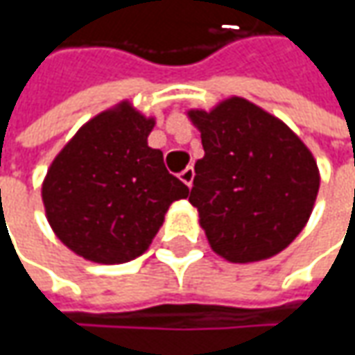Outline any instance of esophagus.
Returning a JSON list of instances; mask_svg holds the SVG:
<instances>
[{"label":"esophagus","instance_id":"esophagus-1","mask_svg":"<svg viewBox=\"0 0 355 355\" xmlns=\"http://www.w3.org/2000/svg\"><path fill=\"white\" fill-rule=\"evenodd\" d=\"M193 175H196V170H193V166H187L182 173H180V180L184 182L187 187H191V184H193Z\"/></svg>","mask_w":355,"mask_h":355}]
</instances>
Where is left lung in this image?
I'll use <instances>...</instances> for the list:
<instances>
[{
    "instance_id": "left-lung-1",
    "label": "left lung",
    "mask_w": 355,
    "mask_h": 355,
    "mask_svg": "<svg viewBox=\"0 0 355 355\" xmlns=\"http://www.w3.org/2000/svg\"><path fill=\"white\" fill-rule=\"evenodd\" d=\"M187 118L201 132L189 203L211 249L229 263L284 251L310 219L320 187L316 159L293 130L247 98L231 96Z\"/></svg>"
}]
</instances>
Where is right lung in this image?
<instances>
[{"instance_id": "add662e5", "label": "right lung", "mask_w": 355, "mask_h": 355, "mask_svg": "<svg viewBox=\"0 0 355 355\" xmlns=\"http://www.w3.org/2000/svg\"><path fill=\"white\" fill-rule=\"evenodd\" d=\"M154 124L122 101L90 118L53 159L41 198L51 229L78 257L101 265L140 257L171 203L189 196L148 146Z\"/></svg>"}]
</instances>
